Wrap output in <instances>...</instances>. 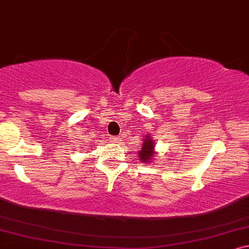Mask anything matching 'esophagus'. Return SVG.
<instances>
[{"label":"esophagus","mask_w":249,"mask_h":249,"mask_svg":"<svg viewBox=\"0 0 249 249\" xmlns=\"http://www.w3.org/2000/svg\"><path fill=\"white\" fill-rule=\"evenodd\" d=\"M110 140L113 142H118L121 139H120V136H110Z\"/></svg>","instance_id":"esophagus-1"}]
</instances>
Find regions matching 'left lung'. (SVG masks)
Returning a JSON list of instances; mask_svg holds the SVG:
<instances>
[{"instance_id": "left-lung-1", "label": "left lung", "mask_w": 249, "mask_h": 249, "mask_svg": "<svg viewBox=\"0 0 249 249\" xmlns=\"http://www.w3.org/2000/svg\"><path fill=\"white\" fill-rule=\"evenodd\" d=\"M143 141L144 142L141 145V151L139 152V157L140 160L143 161V162H148L149 160H151L152 156L155 155V152H153L155 143H153V140L149 138V135H146V138Z\"/></svg>"}]
</instances>
